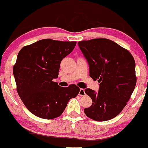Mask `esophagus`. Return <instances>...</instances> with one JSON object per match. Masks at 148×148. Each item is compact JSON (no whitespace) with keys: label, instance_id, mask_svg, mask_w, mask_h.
Wrapping results in <instances>:
<instances>
[{"label":"esophagus","instance_id":"obj_1","mask_svg":"<svg viewBox=\"0 0 148 148\" xmlns=\"http://www.w3.org/2000/svg\"><path fill=\"white\" fill-rule=\"evenodd\" d=\"M85 92H84V89H79V94H78V95L79 96H85Z\"/></svg>","mask_w":148,"mask_h":148}]
</instances>
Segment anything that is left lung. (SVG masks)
I'll return each mask as SVG.
<instances>
[{"instance_id": "8db88e82", "label": "left lung", "mask_w": 148, "mask_h": 148, "mask_svg": "<svg viewBox=\"0 0 148 148\" xmlns=\"http://www.w3.org/2000/svg\"><path fill=\"white\" fill-rule=\"evenodd\" d=\"M89 66V76L99 82V92L86 89L92 105L84 108L89 118L111 119L122 112L136 84V63L129 51L106 38L78 42Z\"/></svg>"}]
</instances>
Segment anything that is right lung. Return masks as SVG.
<instances>
[{
	"label": "right lung",
	"mask_w": 148,
	"mask_h": 148,
	"mask_svg": "<svg viewBox=\"0 0 148 148\" xmlns=\"http://www.w3.org/2000/svg\"><path fill=\"white\" fill-rule=\"evenodd\" d=\"M76 42L43 39L21 48L13 67L16 90L31 113L42 119L59 117L70 99L76 97L75 84L61 87L57 78L61 61L73 50Z\"/></svg>",
	"instance_id": "right-lung-1"
}]
</instances>
